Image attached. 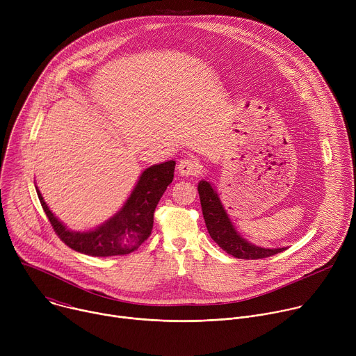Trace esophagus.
I'll list each match as a JSON object with an SVG mask.
<instances>
[{
  "mask_svg": "<svg viewBox=\"0 0 356 356\" xmlns=\"http://www.w3.org/2000/svg\"><path fill=\"white\" fill-rule=\"evenodd\" d=\"M181 176H195L201 170V162L197 158H184L177 165Z\"/></svg>",
  "mask_w": 356,
  "mask_h": 356,
  "instance_id": "esophagus-1",
  "label": "esophagus"
}]
</instances>
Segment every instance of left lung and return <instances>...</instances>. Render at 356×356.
I'll return each instance as SVG.
<instances>
[{
    "mask_svg": "<svg viewBox=\"0 0 356 356\" xmlns=\"http://www.w3.org/2000/svg\"><path fill=\"white\" fill-rule=\"evenodd\" d=\"M198 194L201 201V210L210 236L218 243L229 255L238 259H262L269 258L284 250V248L265 249L246 242L238 235L232 227L218 194L214 191L211 184L206 180L198 183Z\"/></svg>",
    "mask_w": 356,
    "mask_h": 356,
    "instance_id": "1",
    "label": "left lung"
}]
</instances>
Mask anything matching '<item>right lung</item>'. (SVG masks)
Wrapping results in <instances>:
<instances>
[{
	"label": "right lung",
	"instance_id": "right-lung-1",
	"mask_svg": "<svg viewBox=\"0 0 356 356\" xmlns=\"http://www.w3.org/2000/svg\"><path fill=\"white\" fill-rule=\"evenodd\" d=\"M175 162L146 169L124 207L106 224L88 232L67 229L46 206L36 188L42 209L56 235L73 250L90 257H122L136 250L154 228V213L161 197L173 180Z\"/></svg>",
	"mask_w": 356,
	"mask_h": 356
}]
</instances>
